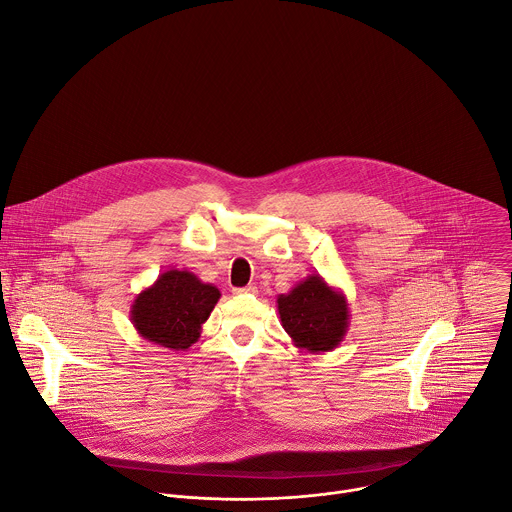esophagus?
Returning a JSON list of instances; mask_svg holds the SVG:
<instances>
[{
	"instance_id": "34e87169",
	"label": "esophagus",
	"mask_w": 512,
	"mask_h": 512,
	"mask_svg": "<svg viewBox=\"0 0 512 512\" xmlns=\"http://www.w3.org/2000/svg\"><path fill=\"white\" fill-rule=\"evenodd\" d=\"M258 288L256 286H246V288H236L234 294H256Z\"/></svg>"
}]
</instances>
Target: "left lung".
Instances as JSON below:
<instances>
[{
  "mask_svg": "<svg viewBox=\"0 0 512 512\" xmlns=\"http://www.w3.org/2000/svg\"><path fill=\"white\" fill-rule=\"evenodd\" d=\"M276 304L282 328L300 349L310 353L332 351L347 334V298L320 274H312L288 294H280Z\"/></svg>",
  "mask_w": 512,
  "mask_h": 512,
  "instance_id": "8db88e82",
  "label": "left lung"
}]
</instances>
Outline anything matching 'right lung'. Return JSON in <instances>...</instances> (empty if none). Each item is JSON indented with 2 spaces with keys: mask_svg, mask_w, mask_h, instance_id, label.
<instances>
[{
  "mask_svg": "<svg viewBox=\"0 0 512 512\" xmlns=\"http://www.w3.org/2000/svg\"><path fill=\"white\" fill-rule=\"evenodd\" d=\"M220 290L188 270H167L131 306V322L143 340L174 351L196 343Z\"/></svg>",
  "mask_w": 512,
  "mask_h": 512,
  "instance_id": "right-lung-1",
  "label": "right lung"
}]
</instances>
